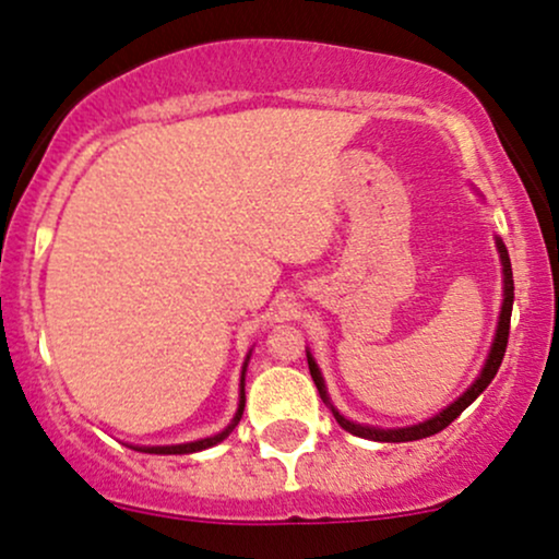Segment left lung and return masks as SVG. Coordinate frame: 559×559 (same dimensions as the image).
<instances>
[{"instance_id": "obj_1", "label": "left lung", "mask_w": 559, "mask_h": 559, "mask_svg": "<svg viewBox=\"0 0 559 559\" xmlns=\"http://www.w3.org/2000/svg\"><path fill=\"white\" fill-rule=\"evenodd\" d=\"M493 243H497L499 262H502V307H499V323H497V333H493L489 357H486L484 368H480V373H478L476 381H473L471 386H467L463 394H460L452 404H447V407L441 409V413H436L433 418H428V420H423V423H415V426H404V428H378V426H368V423H357V420L344 418V415L336 409V404L331 402L329 389H325L323 373H320L316 357H312V352L307 349V365H310V376H312V381H316V386L320 391V400L329 404L333 418H336V423L344 428V431H349L352 436H360V439L394 441V444H396V441H418V439H426V436H433V433L444 431L449 423L457 418V415L463 413L465 407H471V404L476 402L480 394H484V389L493 381V376H497L499 365H502V357H504V349H507V336H510L512 299H515V284H512L510 254H507L504 241L499 239V236H493Z\"/></svg>"}]
</instances>
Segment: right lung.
<instances>
[{"label":"right lung","mask_w":559,"mask_h":559,"mask_svg":"<svg viewBox=\"0 0 559 559\" xmlns=\"http://www.w3.org/2000/svg\"><path fill=\"white\" fill-rule=\"evenodd\" d=\"M249 357H252V352L247 355V360H243V368H241V383H239V407H236V415L230 418V423L223 431H217L215 436H207V439H197V441H186V444H165V447H139V444H131V449H136V452H150V454H191V452H202V449H210L215 444H221L223 439H228V433L234 431L236 426H239L241 415H243V402H247V396H243V376H247V365H249Z\"/></svg>","instance_id":"obj_1"}]
</instances>
